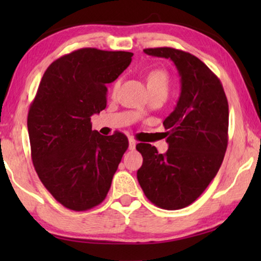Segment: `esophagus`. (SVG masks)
Instances as JSON below:
<instances>
[{"instance_id": "esophagus-1", "label": "esophagus", "mask_w": 261, "mask_h": 261, "mask_svg": "<svg viewBox=\"0 0 261 261\" xmlns=\"http://www.w3.org/2000/svg\"><path fill=\"white\" fill-rule=\"evenodd\" d=\"M128 142H129V149H134L135 148V145H137V141H135L133 138H129V140H128Z\"/></svg>"}]
</instances>
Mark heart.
<instances>
[{
	"mask_svg": "<svg viewBox=\"0 0 261 261\" xmlns=\"http://www.w3.org/2000/svg\"><path fill=\"white\" fill-rule=\"evenodd\" d=\"M147 85L148 90L152 94H162L166 97L171 88V78L170 74L163 69L153 70L147 76ZM120 88V80L114 82L113 92L115 94Z\"/></svg>",
	"mask_w": 261,
	"mask_h": 261,
	"instance_id": "heart-1",
	"label": "heart"
}]
</instances>
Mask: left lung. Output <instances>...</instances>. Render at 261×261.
<instances>
[{
	"label": "left lung",
	"instance_id": "1",
	"mask_svg": "<svg viewBox=\"0 0 261 261\" xmlns=\"http://www.w3.org/2000/svg\"><path fill=\"white\" fill-rule=\"evenodd\" d=\"M144 52L172 60L180 76L181 91L176 108L164 120L167 152L160 154L154 146L137 145L144 158L138 180L153 204L181 209L203 194L223 162L228 101L219 78L197 57L171 47Z\"/></svg>",
	"mask_w": 261,
	"mask_h": 261
}]
</instances>
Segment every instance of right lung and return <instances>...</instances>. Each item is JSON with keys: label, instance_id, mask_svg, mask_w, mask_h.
<instances>
[{"label": "right lung", "instance_id": "1", "mask_svg": "<svg viewBox=\"0 0 261 261\" xmlns=\"http://www.w3.org/2000/svg\"><path fill=\"white\" fill-rule=\"evenodd\" d=\"M132 52L81 48L45 71L28 112L32 160L41 183L65 208L84 212L103 202L128 148L115 132L91 129L107 107V87L127 69Z\"/></svg>", "mask_w": 261, "mask_h": 261}]
</instances>
